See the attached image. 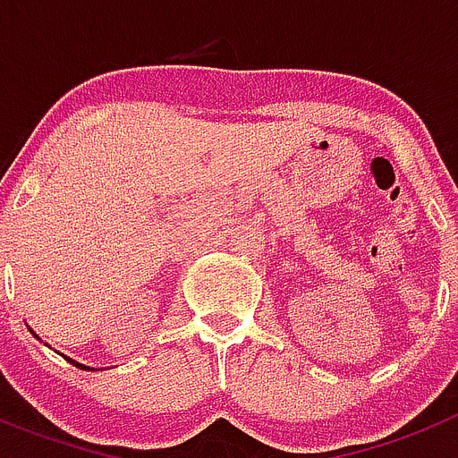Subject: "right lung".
I'll return each instance as SVG.
<instances>
[{"label":"right lung","instance_id":"add662e5","mask_svg":"<svg viewBox=\"0 0 458 458\" xmlns=\"http://www.w3.org/2000/svg\"><path fill=\"white\" fill-rule=\"evenodd\" d=\"M30 332L34 334V336H37V332H34V329H30ZM37 339H38V336H37ZM59 355H62V352H59ZM62 357H64V360H69L71 364H73V367H78V369H85V371H94V369H91V367H85V364H81V361L71 360V357H66V355H62Z\"/></svg>","mask_w":458,"mask_h":458}]
</instances>
